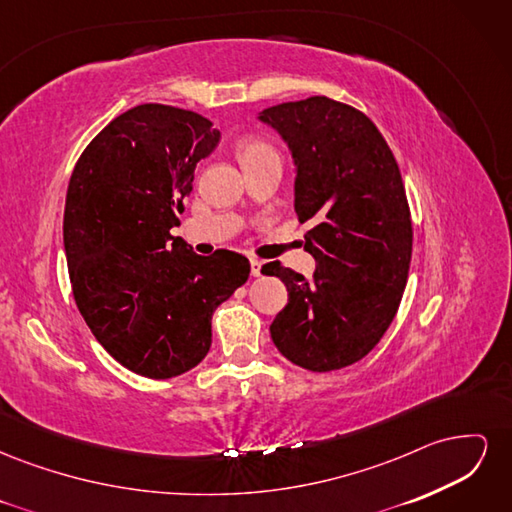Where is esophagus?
I'll return each instance as SVG.
<instances>
[{
    "mask_svg": "<svg viewBox=\"0 0 512 512\" xmlns=\"http://www.w3.org/2000/svg\"><path fill=\"white\" fill-rule=\"evenodd\" d=\"M250 265H252V275L258 277V275H260V269H262V262H260V260H252Z\"/></svg>",
    "mask_w": 512,
    "mask_h": 512,
    "instance_id": "34e87169",
    "label": "esophagus"
}]
</instances>
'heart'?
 Masks as SVG:
<instances>
[{"label":"heart","instance_id":"obj_1","mask_svg":"<svg viewBox=\"0 0 512 512\" xmlns=\"http://www.w3.org/2000/svg\"><path fill=\"white\" fill-rule=\"evenodd\" d=\"M237 156H239L243 168L260 164V162L280 160V153H277V149L269 141H265V138H258V136L241 141L237 147Z\"/></svg>","mask_w":512,"mask_h":512}]
</instances>
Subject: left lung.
<instances>
[{
  "label": "left lung",
  "mask_w": 512,
  "mask_h": 512,
  "mask_svg": "<svg viewBox=\"0 0 512 512\" xmlns=\"http://www.w3.org/2000/svg\"><path fill=\"white\" fill-rule=\"evenodd\" d=\"M258 119L286 141L294 211L314 222L305 235L312 280L280 260L262 267L288 290L271 339L303 369L348 367L380 342L406 288L412 220L399 166L374 121L327 96L277 104Z\"/></svg>",
  "instance_id": "8db88e82"
}]
</instances>
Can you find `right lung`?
<instances>
[{
	"instance_id": "right-lung-1",
	"label": "right lung",
	"mask_w": 512,
	"mask_h": 512,
	"mask_svg": "<svg viewBox=\"0 0 512 512\" xmlns=\"http://www.w3.org/2000/svg\"><path fill=\"white\" fill-rule=\"evenodd\" d=\"M220 143L203 115L141 104L115 117L76 162L64 247L76 307L117 363L166 380L211 348V316L250 277V260L198 256L181 237L196 164Z\"/></svg>"
}]
</instances>
